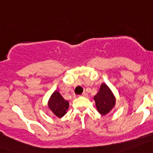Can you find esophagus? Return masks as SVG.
Returning <instances> with one entry per match:
<instances>
[{
	"instance_id": "34e87169",
	"label": "esophagus",
	"mask_w": 153,
	"mask_h": 153,
	"mask_svg": "<svg viewBox=\"0 0 153 153\" xmlns=\"http://www.w3.org/2000/svg\"><path fill=\"white\" fill-rule=\"evenodd\" d=\"M81 96H83V97H86L87 96H88V94H87L86 93H83V94H81Z\"/></svg>"
}]
</instances>
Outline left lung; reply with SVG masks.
Wrapping results in <instances>:
<instances>
[{"label":"left lung","instance_id":"1","mask_svg":"<svg viewBox=\"0 0 153 153\" xmlns=\"http://www.w3.org/2000/svg\"><path fill=\"white\" fill-rule=\"evenodd\" d=\"M97 111L102 115H106L114 108L116 102L115 95L106 83H102L100 91L94 97Z\"/></svg>","mask_w":153,"mask_h":153}]
</instances>
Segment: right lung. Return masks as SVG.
I'll return each mask as SVG.
<instances>
[{"instance_id": "add662e5", "label": "right lung", "mask_w": 153, "mask_h": 153, "mask_svg": "<svg viewBox=\"0 0 153 153\" xmlns=\"http://www.w3.org/2000/svg\"><path fill=\"white\" fill-rule=\"evenodd\" d=\"M69 102L65 100L57 90L54 91L48 101V106L52 113L59 118H62L68 112Z\"/></svg>"}]
</instances>
